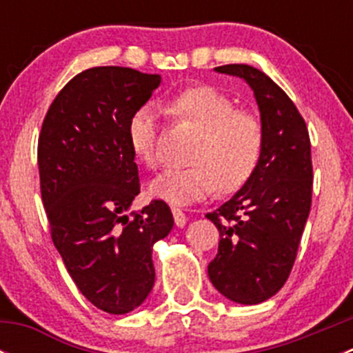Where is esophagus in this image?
Returning <instances> with one entry per match:
<instances>
[{
	"label": "esophagus",
	"mask_w": 353,
	"mask_h": 353,
	"mask_svg": "<svg viewBox=\"0 0 353 353\" xmlns=\"http://www.w3.org/2000/svg\"><path fill=\"white\" fill-rule=\"evenodd\" d=\"M172 215H174V222H176L177 227H184V225H186L188 216H186V213L183 212V210L176 208V206H174V208H172Z\"/></svg>",
	"instance_id": "obj_1"
}]
</instances>
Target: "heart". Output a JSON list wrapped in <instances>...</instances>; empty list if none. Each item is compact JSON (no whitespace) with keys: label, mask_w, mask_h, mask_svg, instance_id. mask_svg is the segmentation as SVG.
Instances as JSON below:
<instances>
[{"label":"heart","mask_w":353,"mask_h":353,"mask_svg":"<svg viewBox=\"0 0 353 353\" xmlns=\"http://www.w3.org/2000/svg\"><path fill=\"white\" fill-rule=\"evenodd\" d=\"M177 121L198 130L191 143L188 167L165 170L150 184V193L170 205H190L219 188L222 193L243 188L258 167L265 145L263 123L254 112L237 109L222 90L198 85L165 102ZM128 141L134 157L150 169L160 165L159 117L140 108L128 123Z\"/></svg>","instance_id":"obj_1"}]
</instances>
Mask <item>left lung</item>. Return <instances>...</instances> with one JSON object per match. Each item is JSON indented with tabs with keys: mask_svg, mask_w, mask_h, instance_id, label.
<instances>
[{
	"mask_svg": "<svg viewBox=\"0 0 353 353\" xmlns=\"http://www.w3.org/2000/svg\"><path fill=\"white\" fill-rule=\"evenodd\" d=\"M215 71L243 78L252 88L265 131L261 159L248 183L206 213L220 232L210 280L230 301L252 305L273 297L294 266L311 212V140L294 102L263 71L248 65Z\"/></svg>",
	"mask_w": 353,
	"mask_h": 353,
	"instance_id": "8db88e82",
	"label": "left lung"
}]
</instances>
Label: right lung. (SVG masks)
I'll list each match as a JSON object with an SVG mask.
<instances>
[{"label": "right lung", "instance_id": "1", "mask_svg": "<svg viewBox=\"0 0 353 353\" xmlns=\"http://www.w3.org/2000/svg\"><path fill=\"white\" fill-rule=\"evenodd\" d=\"M159 85V74L133 68L81 71L56 95L39 134L51 239L78 290L109 314H126L148 297L152 248L174 225L162 199L128 215L140 193L128 123Z\"/></svg>", "mask_w": 353, "mask_h": 353}]
</instances>
